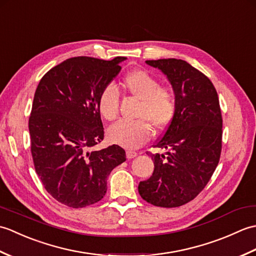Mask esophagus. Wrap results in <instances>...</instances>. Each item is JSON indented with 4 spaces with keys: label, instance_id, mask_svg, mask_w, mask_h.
<instances>
[{
    "label": "esophagus",
    "instance_id": "34e87169",
    "mask_svg": "<svg viewBox=\"0 0 256 256\" xmlns=\"http://www.w3.org/2000/svg\"><path fill=\"white\" fill-rule=\"evenodd\" d=\"M136 156H138L136 152H133V150H128V152H126L128 160H132V158H134V157H136Z\"/></svg>",
    "mask_w": 256,
    "mask_h": 256
}]
</instances>
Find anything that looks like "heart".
I'll use <instances>...</instances> for the list:
<instances>
[{
  "instance_id": "b5f03b06",
  "label": "heart",
  "mask_w": 256,
  "mask_h": 256,
  "mask_svg": "<svg viewBox=\"0 0 256 256\" xmlns=\"http://www.w3.org/2000/svg\"><path fill=\"white\" fill-rule=\"evenodd\" d=\"M123 86L130 94L140 100L138 121H120L108 128V136L112 143L125 148H138L153 136L156 130H165L172 121L177 108L175 92L170 86H160L153 74L143 69L133 70L125 76ZM118 92L108 84L98 98V108L108 121H113L118 114Z\"/></svg>"
}]
</instances>
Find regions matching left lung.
I'll list each match as a JSON object with an SVG mask.
<instances>
[{
  "mask_svg": "<svg viewBox=\"0 0 256 256\" xmlns=\"http://www.w3.org/2000/svg\"><path fill=\"white\" fill-rule=\"evenodd\" d=\"M158 68L176 94L175 116L154 148L170 150L150 154L154 172L140 182L138 192L157 206L175 208L194 199L208 184L220 160L222 116L210 79L182 59L146 60Z\"/></svg>",
  "mask_w": 256,
  "mask_h": 256,
  "instance_id": "8db88e82",
  "label": "left lung"
}]
</instances>
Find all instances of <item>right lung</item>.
I'll use <instances>...</instances> for the list:
<instances>
[{
    "label": "right lung",
    "instance_id": "1",
    "mask_svg": "<svg viewBox=\"0 0 256 256\" xmlns=\"http://www.w3.org/2000/svg\"><path fill=\"white\" fill-rule=\"evenodd\" d=\"M125 57H74L40 81L28 121L35 170L47 192L72 208L100 201L106 178L126 160L118 145L90 150L104 138L98 98Z\"/></svg>",
    "mask_w": 256,
    "mask_h": 256
}]
</instances>
